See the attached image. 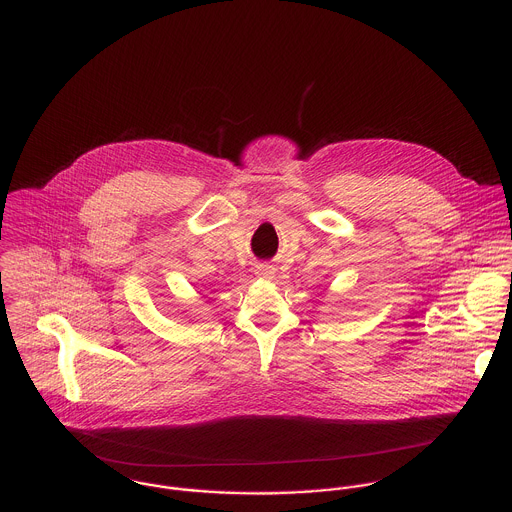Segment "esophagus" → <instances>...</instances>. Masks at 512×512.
Here are the masks:
<instances>
[{
    "instance_id": "obj_1",
    "label": "esophagus",
    "mask_w": 512,
    "mask_h": 512,
    "mask_svg": "<svg viewBox=\"0 0 512 512\" xmlns=\"http://www.w3.org/2000/svg\"><path fill=\"white\" fill-rule=\"evenodd\" d=\"M256 276L260 278V280H272L274 278V268L272 266H268V264H260V266H256Z\"/></svg>"
}]
</instances>
